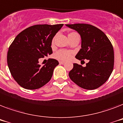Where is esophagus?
<instances>
[{
    "instance_id": "1",
    "label": "esophagus",
    "mask_w": 123,
    "mask_h": 123,
    "mask_svg": "<svg viewBox=\"0 0 123 123\" xmlns=\"http://www.w3.org/2000/svg\"><path fill=\"white\" fill-rule=\"evenodd\" d=\"M59 63H60V64H61V65L65 64L64 62H62V61H60V62H59Z\"/></svg>"
}]
</instances>
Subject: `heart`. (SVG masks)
Returning a JSON list of instances; mask_svg holds the SVG:
<instances>
[{
    "mask_svg": "<svg viewBox=\"0 0 123 123\" xmlns=\"http://www.w3.org/2000/svg\"><path fill=\"white\" fill-rule=\"evenodd\" d=\"M75 34L74 32H72V33H70V34H68L69 35H71V34ZM55 56L56 58L60 60H63V61H66L69 60L72 56V53L71 52L68 51L67 50L65 49H61L59 50L56 52L55 55Z\"/></svg>",
    "mask_w": 123,
    "mask_h": 123,
    "instance_id": "obj_1",
    "label": "heart"
}]
</instances>
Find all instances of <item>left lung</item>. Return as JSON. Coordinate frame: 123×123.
<instances>
[{"instance_id":"left-lung-1","label":"left lung","mask_w":123,"mask_h":123,"mask_svg":"<svg viewBox=\"0 0 123 123\" xmlns=\"http://www.w3.org/2000/svg\"><path fill=\"white\" fill-rule=\"evenodd\" d=\"M75 30L81 37V49L75 58L88 60L85 67L74 63L69 77L79 87L86 89L99 88L112 72L114 55L112 45L107 35L95 26L85 23L66 25Z\"/></svg>"}]
</instances>
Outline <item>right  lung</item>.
<instances>
[{"label":"right lung","mask_w":123,"mask_h":123,"mask_svg":"<svg viewBox=\"0 0 123 123\" xmlns=\"http://www.w3.org/2000/svg\"><path fill=\"white\" fill-rule=\"evenodd\" d=\"M63 24L36 25L20 32L9 48L7 61L12 76L19 86L36 89L47 84L59 64L49 58L41 67L39 59L53 53V38Z\"/></svg>","instance_id":"obj_1"}]
</instances>
